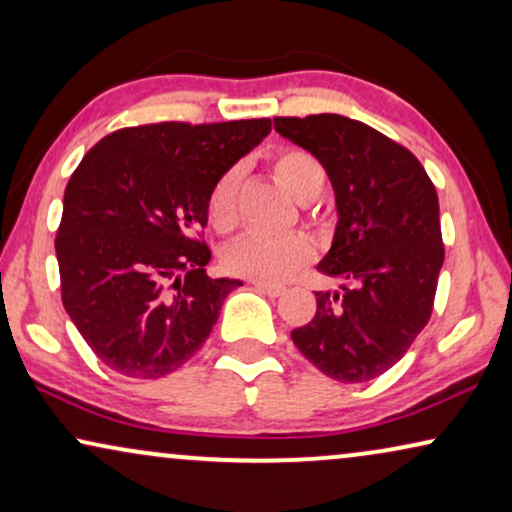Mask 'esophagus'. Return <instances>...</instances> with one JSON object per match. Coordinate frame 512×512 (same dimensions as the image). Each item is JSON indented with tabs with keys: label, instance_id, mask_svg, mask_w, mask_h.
Returning <instances> with one entry per match:
<instances>
[{
	"label": "esophagus",
	"instance_id": "esophagus-1",
	"mask_svg": "<svg viewBox=\"0 0 512 512\" xmlns=\"http://www.w3.org/2000/svg\"><path fill=\"white\" fill-rule=\"evenodd\" d=\"M254 286H256L258 291L265 293V296H270V298H279V296H284V293H286L284 286L270 284V282H258V279H254Z\"/></svg>",
	"mask_w": 512,
	"mask_h": 512
}]
</instances>
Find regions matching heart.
Returning a JSON list of instances; mask_svg holds the SVG:
<instances>
[{
	"mask_svg": "<svg viewBox=\"0 0 512 512\" xmlns=\"http://www.w3.org/2000/svg\"><path fill=\"white\" fill-rule=\"evenodd\" d=\"M275 177L293 200L310 205L324 193L326 170L312 153L300 149H284L272 163ZM240 186L242 170L230 167L216 181L207 200V219L219 233H230L240 221ZM314 258V244L305 235H261L249 233L237 237L223 251V265L233 275L258 282L279 284L296 275Z\"/></svg>",
	"mask_w": 512,
	"mask_h": 512,
	"instance_id": "heart-1",
	"label": "heart"
}]
</instances>
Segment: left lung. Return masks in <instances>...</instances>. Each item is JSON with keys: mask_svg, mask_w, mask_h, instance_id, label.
<instances>
[{"mask_svg": "<svg viewBox=\"0 0 512 512\" xmlns=\"http://www.w3.org/2000/svg\"><path fill=\"white\" fill-rule=\"evenodd\" d=\"M333 184V244L317 265L340 291H317V314L291 338L338 382H368L403 359L429 324L445 261L438 193L405 146L340 114L275 118Z\"/></svg>", "mask_w": 512, "mask_h": 512, "instance_id": "obj_1", "label": "left lung"}]
</instances>
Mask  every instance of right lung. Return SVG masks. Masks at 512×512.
Segmentation results:
<instances>
[{"label":"right lung","mask_w":512,"mask_h":512,"mask_svg":"<svg viewBox=\"0 0 512 512\" xmlns=\"http://www.w3.org/2000/svg\"><path fill=\"white\" fill-rule=\"evenodd\" d=\"M270 118L153 123L100 139L65 188L55 237L62 305L111 370L158 380L209 338L240 279L207 277L198 237L216 181Z\"/></svg>","instance_id":"right-lung-1"}]
</instances>
